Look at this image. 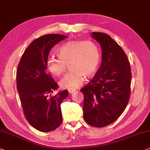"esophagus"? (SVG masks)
<instances>
[{"label": "esophagus", "instance_id": "34e87169", "mask_svg": "<svg viewBox=\"0 0 150 150\" xmlns=\"http://www.w3.org/2000/svg\"><path fill=\"white\" fill-rule=\"evenodd\" d=\"M68 91L69 92V93L72 94L73 93H74V92L76 91V90L75 89H73V88H68Z\"/></svg>", "mask_w": 150, "mask_h": 150}]
</instances>
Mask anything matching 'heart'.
Masks as SVG:
<instances>
[{
	"mask_svg": "<svg viewBox=\"0 0 150 150\" xmlns=\"http://www.w3.org/2000/svg\"><path fill=\"white\" fill-rule=\"evenodd\" d=\"M59 58L50 57L46 62L49 72L56 76L63 74L69 64L70 71L59 82L64 88H76L84 82L85 76L95 74L100 64V52L91 41H70L57 48Z\"/></svg>",
	"mask_w": 150,
	"mask_h": 150,
	"instance_id": "1",
	"label": "heart"
}]
</instances>
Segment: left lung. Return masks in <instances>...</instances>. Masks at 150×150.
<instances>
[{"instance_id": "obj_1", "label": "left lung", "mask_w": 150, "mask_h": 150, "mask_svg": "<svg viewBox=\"0 0 150 150\" xmlns=\"http://www.w3.org/2000/svg\"><path fill=\"white\" fill-rule=\"evenodd\" d=\"M91 34L100 43L102 63L91 81L80 89L84 94L83 117L88 125L103 127L125 109L130 96L131 67L123 49L109 35Z\"/></svg>"}]
</instances>
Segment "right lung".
<instances>
[{"label": "right lung", "instance_id": "obj_1", "mask_svg": "<svg viewBox=\"0 0 150 150\" xmlns=\"http://www.w3.org/2000/svg\"><path fill=\"white\" fill-rule=\"evenodd\" d=\"M66 36L47 34L30 43L21 58L17 70V88L27 121L35 129L49 132L61 125V103L68 95L64 90L55 96L58 88L47 72L46 62L50 50Z\"/></svg>", "mask_w": 150, "mask_h": 150}]
</instances>
